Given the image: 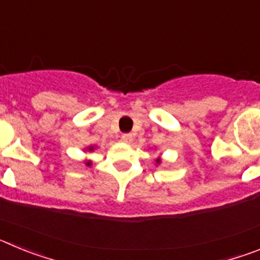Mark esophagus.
I'll use <instances>...</instances> for the list:
<instances>
[{"mask_svg": "<svg viewBox=\"0 0 260 260\" xmlns=\"http://www.w3.org/2000/svg\"><path fill=\"white\" fill-rule=\"evenodd\" d=\"M132 141H133L132 134H123L122 135V142H125V143H130Z\"/></svg>", "mask_w": 260, "mask_h": 260, "instance_id": "1", "label": "esophagus"}]
</instances>
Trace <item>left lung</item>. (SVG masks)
<instances>
[{
	"label": "left lung",
	"instance_id": "8db88e82",
	"mask_svg": "<svg viewBox=\"0 0 260 260\" xmlns=\"http://www.w3.org/2000/svg\"><path fill=\"white\" fill-rule=\"evenodd\" d=\"M160 162H161V158H160V157L156 158V164H160Z\"/></svg>",
	"mask_w": 260,
	"mask_h": 260
}]
</instances>
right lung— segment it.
<instances>
[{"instance_id": "right-lung-1", "label": "right lung", "mask_w": 260, "mask_h": 260, "mask_svg": "<svg viewBox=\"0 0 260 260\" xmlns=\"http://www.w3.org/2000/svg\"><path fill=\"white\" fill-rule=\"evenodd\" d=\"M87 151H93V147L92 146L88 147V148H87ZM86 165H87V167H91V165H92V161H91V160H87Z\"/></svg>"}]
</instances>
